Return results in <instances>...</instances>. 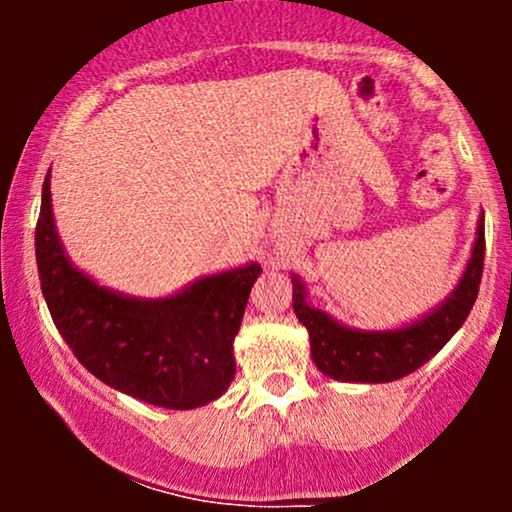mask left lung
<instances>
[{"label": "left lung", "mask_w": 512, "mask_h": 512, "mask_svg": "<svg viewBox=\"0 0 512 512\" xmlns=\"http://www.w3.org/2000/svg\"><path fill=\"white\" fill-rule=\"evenodd\" d=\"M484 269V211L477 221L472 255L448 296L428 313L392 330H358L308 301V286L291 274L293 313L310 334L315 366L342 383H392L414 373L450 342L477 301Z\"/></svg>", "instance_id": "8db88e82"}]
</instances>
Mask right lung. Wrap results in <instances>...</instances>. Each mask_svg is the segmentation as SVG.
Instances as JSON below:
<instances>
[{"label":"right lung","instance_id":"obj_1","mask_svg":"<svg viewBox=\"0 0 512 512\" xmlns=\"http://www.w3.org/2000/svg\"><path fill=\"white\" fill-rule=\"evenodd\" d=\"M35 260L57 330L101 383L163 409L204 407L228 390L236 375L233 342L260 264L199 276L163 298L101 286L64 250L52 214L50 170L35 226Z\"/></svg>","mask_w":512,"mask_h":512}]
</instances>
